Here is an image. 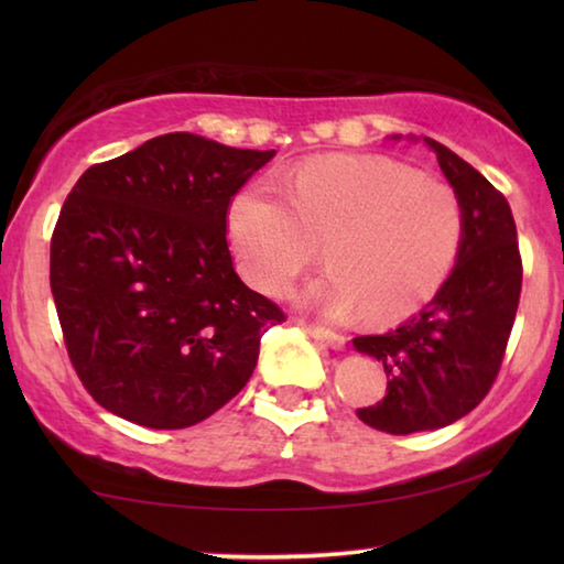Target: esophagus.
Segmentation results:
<instances>
[{"label":"esophagus","instance_id":"1","mask_svg":"<svg viewBox=\"0 0 564 564\" xmlns=\"http://www.w3.org/2000/svg\"><path fill=\"white\" fill-rule=\"evenodd\" d=\"M295 323H299V326L308 333V336L316 340V343H321V346H326V348H330V350H343L346 348V338L340 336V333H333V330H328V328H321V326H313V323H305V321H301V318H295Z\"/></svg>","mask_w":564,"mask_h":564}]
</instances>
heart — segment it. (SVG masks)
Masks as SVG:
<instances>
[{"label":"heart","instance_id":"heart-1","mask_svg":"<svg viewBox=\"0 0 564 564\" xmlns=\"http://www.w3.org/2000/svg\"><path fill=\"white\" fill-rule=\"evenodd\" d=\"M465 234L455 191L390 159L305 164L236 194L228 241L238 271L256 289L281 295L316 259L330 263L299 293L323 318L366 311L376 323L413 316L453 271Z\"/></svg>","mask_w":564,"mask_h":564}]
</instances>
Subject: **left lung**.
<instances>
[{"label": "left lung", "mask_w": 564, "mask_h": 564, "mask_svg": "<svg viewBox=\"0 0 564 564\" xmlns=\"http://www.w3.org/2000/svg\"><path fill=\"white\" fill-rule=\"evenodd\" d=\"M423 141L460 198L465 234L453 273L423 311L380 336L352 338L388 376L386 398L358 408V417L390 435L437 431L480 405L498 378L522 289L508 198L451 149Z\"/></svg>", "instance_id": "left-lung-1"}]
</instances>
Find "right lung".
Instances as JSON below:
<instances>
[{
	"label": "right lung",
	"instance_id": "right-lung-1",
	"mask_svg": "<svg viewBox=\"0 0 564 564\" xmlns=\"http://www.w3.org/2000/svg\"><path fill=\"white\" fill-rule=\"evenodd\" d=\"M275 151L176 131L76 181L50 283L76 376L109 413L178 431L224 408L283 311L238 279L231 198Z\"/></svg>",
	"mask_w": 564,
	"mask_h": 564
}]
</instances>
